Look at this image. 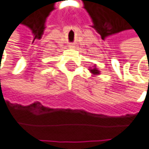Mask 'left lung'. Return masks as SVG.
Returning <instances> with one entry per match:
<instances>
[{
	"label": "left lung",
	"mask_w": 149,
	"mask_h": 149,
	"mask_svg": "<svg viewBox=\"0 0 149 149\" xmlns=\"http://www.w3.org/2000/svg\"><path fill=\"white\" fill-rule=\"evenodd\" d=\"M90 71H91L93 74H99V71H98L96 68H93V69H91Z\"/></svg>",
	"instance_id": "1"
}]
</instances>
